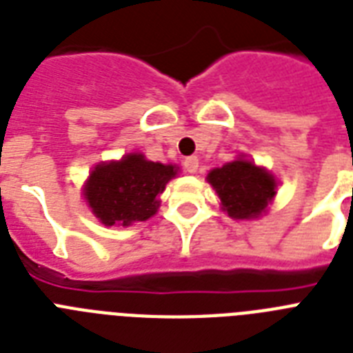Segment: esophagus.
<instances>
[{"label": "esophagus", "instance_id": "obj_1", "mask_svg": "<svg viewBox=\"0 0 353 353\" xmlns=\"http://www.w3.org/2000/svg\"><path fill=\"white\" fill-rule=\"evenodd\" d=\"M183 167H185V170L188 172V174H196L197 168H199V159H197L196 156L186 157L185 161H183Z\"/></svg>", "mask_w": 353, "mask_h": 353}]
</instances>
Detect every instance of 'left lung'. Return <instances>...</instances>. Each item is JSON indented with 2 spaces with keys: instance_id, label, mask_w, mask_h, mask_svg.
Wrapping results in <instances>:
<instances>
[{
  "instance_id": "1",
  "label": "left lung",
  "mask_w": 353,
  "mask_h": 353,
  "mask_svg": "<svg viewBox=\"0 0 353 353\" xmlns=\"http://www.w3.org/2000/svg\"><path fill=\"white\" fill-rule=\"evenodd\" d=\"M206 179L221 199L223 210L234 219H257L263 216L277 190L276 177L246 159L214 168Z\"/></svg>"
}]
</instances>
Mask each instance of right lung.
I'll return each mask as SVG.
<instances>
[{
	"instance_id": "right-lung-1",
	"label": "right lung",
	"mask_w": 353,
	"mask_h": 353,
	"mask_svg": "<svg viewBox=\"0 0 353 353\" xmlns=\"http://www.w3.org/2000/svg\"><path fill=\"white\" fill-rule=\"evenodd\" d=\"M176 174V165L148 161L143 154H127L119 161L96 165L83 196L103 225L128 226L156 214L159 194Z\"/></svg>"
}]
</instances>
